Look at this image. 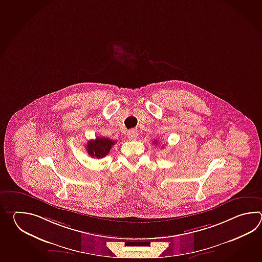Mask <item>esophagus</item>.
<instances>
[{"instance_id": "1", "label": "esophagus", "mask_w": 262, "mask_h": 262, "mask_svg": "<svg viewBox=\"0 0 262 262\" xmlns=\"http://www.w3.org/2000/svg\"><path fill=\"white\" fill-rule=\"evenodd\" d=\"M138 136H139V132L137 130H130V131H128V133H127V137L131 140H135V139H138Z\"/></svg>"}]
</instances>
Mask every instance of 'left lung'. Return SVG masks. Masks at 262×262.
Segmentation results:
<instances>
[{"label": "left lung", "instance_id": "obj_1", "mask_svg": "<svg viewBox=\"0 0 262 262\" xmlns=\"http://www.w3.org/2000/svg\"><path fill=\"white\" fill-rule=\"evenodd\" d=\"M155 143H156V142H155Z\"/></svg>", "mask_w": 262, "mask_h": 262}]
</instances>
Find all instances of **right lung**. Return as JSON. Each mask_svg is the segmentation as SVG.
Instances as JSON below:
<instances>
[{
	"mask_svg": "<svg viewBox=\"0 0 262 262\" xmlns=\"http://www.w3.org/2000/svg\"><path fill=\"white\" fill-rule=\"evenodd\" d=\"M115 143L116 141L106 138H96L94 140H89L85 148L90 156L100 159L108 155L112 146Z\"/></svg>",
	"mask_w": 262,
	"mask_h": 262,
	"instance_id": "obj_1",
	"label": "right lung"
}]
</instances>
